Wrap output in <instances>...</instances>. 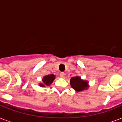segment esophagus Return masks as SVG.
Listing matches in <instances>:
<instances>
[{"mask_svg": "<svg viewBox=\"0 0 122 122\" xmlns=\"http://www.w3.org/2000/svg\"><path fill=\"white\" fill-rule=\"evenodd\" d=\"M60 76H61V78H64V77H65V73H60Z\"/></svg>", "mask_w": 122, "mask_h": 122, "instance_id": "esophagus-1", "label": "esophagus"}]
</instances>
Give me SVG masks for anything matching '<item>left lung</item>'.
Listing matches in <instances>:
<instances>
[{"label": "left lung", "mask_w": 122, "mask_h": 122, "mask_svg": "<svg viewBox=\"0 0 122 122\" xmlns=\"http://www.w3.org/2000/svg\"><path fill=\"white\" fill-rule=\"evenodd\" d=\"M71 86L76 92H80L87 89L88 81L81 80L80 76H73L70 79Z\"/></svg>", "instance_id": "1"}]
</instances>
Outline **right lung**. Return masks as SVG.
<instances>
[{"label": "right lung", "mask_w": 122, "mask_h": 122, "mask_svg": "<svg viewBox=\"0 0 122 122\" xmlns=\"http://www.w3.org/2000/svg\"><path fill=\"white\" fill-rule=\"evenodd\" d=\"M54 79H55V75H54L51 74L46 75V76H44V78H42L43 83H40L39 85L41 87H45V85H46V86H49L52 83V81H54Z\"/></svg>", "instance_id": "1"}]
</instances>
